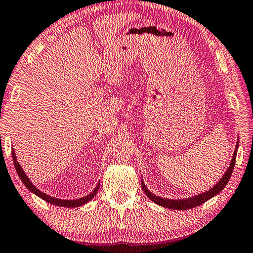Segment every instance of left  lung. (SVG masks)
I'll return each mask as SVG.
<instances>
[{
	"mask_svg": "<svg viewBox=\"0 0 253 253\" xmlns=\"http://www.w3.org/2000/svg\"><path fill=\"white\" fill-rule=\"evenodd\" d=\"M238 147H239V140H238V143H237V146H235L233 156H232V160H231V163H230V166H229L228 170H226V172L224 173V175H223V176H222V178L220 179V181L216 183V185H214L212 188H210L209 191L204 192V193H202V194L192 196V198H190V199H183V200L163 199V198H160V196H156V195H154L153 193H151V192H149L147 188H146V186H145L144 182L142 181L143 190H144L145 193H146V195L148 196V198L153 201L154 203L161 205V207H164V208H168V209H172V210H187V209H192V208L199 207V205H201V204L204 203V202H207L208 200L213 198L214 195L219 194L220 192L225 187L226 184H228L229 179L231 177V175H232L234 165H235V157H237Z\"/></svg>",
	"mask_w": 253,
	"mask_h": 253,
	"instance_id": "obj_1",
	"label": "left lung"
}]
</instances>
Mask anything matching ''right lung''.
Wrapping results in <instances>:
<instances>
[{
  "label": "right lung",
  "instance_id": "add662e5",
  "mask_svg": "<svg viewBox=\"0 0 253 253\" xmlns=\"http://www.w3.org/2000/svg\"><path fill=\"white\" fill-rule=\"evenodd\" d=\"M12 158H13V163H14V166H15V169H16V173H18L19 177L21 178V181L23 182V184L25 185V187L29 188L30 192H32L36 195L39 196L42 200H44L45 202H48L50 204H53V205H57V207H63V208H78L81 207V205L85 204L87 202H89L93 196L97 194L98 192V188H99L100 183H98V185L95 187V190H93L90 194H88L87 196H84V198H81L78 200H61V199H55L52 198V196L50 195H46L43 192H41L40 190H38V188L33 185L30 181L29 177L27 176V174L24 173V170L21 168V165L16 161V156H15V153H14V149L12 148Z\"/></svg>",
  "mask_w": 253,
  "mask_h": 253
}]
</instances>
